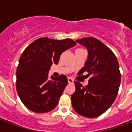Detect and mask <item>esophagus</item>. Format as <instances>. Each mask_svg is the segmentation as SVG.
I'll use <instances>...</instances> for the list:
<instances>
[{
  "mask_svg": "<svg viewBox=\"0 0 132 132\" xmlns=\"http://www.w3.org/2000/svg\"><path fill=\"white\" fill-rule=\"evenodd\" d=\"M68 84H73L74 83V81H73V79L71 78H68Z\"/></svg>",
  "mask_w": 132,
  "mask_h": 132,
  "instance_id": "1",
  "label": "esophagus"
}]
</instances>
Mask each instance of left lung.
Returning <instances> with one entry per match:
<instances>
[{"label": "left lung", "mask_w": 132, "mask_h": 132, "mask_svg": "<svg viewBox=\"0 0 132 132\" xmlns=\"http://www.w3.org/2000/svg\"><path fill=\"white\" fill-rule=\"evenodd\" d=\"M76 42L88 50V59L79 73L88 72L92 77L86 86L75 81L72 105L79 114L95 118L108 110L117 98L121 84L119 62L114 53L96 38H84Z\"/></svg>", "instance_id": "obj_1"}]
</instances>
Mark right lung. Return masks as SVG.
Returning <instances> with one entry per match:
<instances>
[{
    "instance_id": "1",
    "label": "right lung",
    "mask_w": 132,
    "mask_h": 132,
    "mask_svg": "<svg viewBox=\"0 0 132 132\" xmlns=\"http://www.w3.org/2000/svg\"><path fill=\"white\" fill-rule=\"evenodd\" d=\"M71 39L41 38L26 48L16 71V90L23 104L32 112L53 110L68 84L65 75L48 77L51 66L59 62L61 54L76 45Z\"/></svg>"
}]
</instances>
